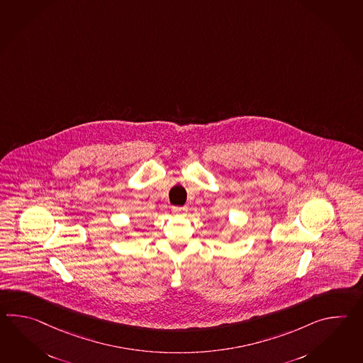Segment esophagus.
Instances as JSON below:
<instances>
[{"label":"esophagus","instance_id":"1","mask_svg":"<svg viewBox=\"0 0 363 363\" xmlns=\"http://www.w3.org/2000/svg\"><path fill=\"white\" fill-rule=\"evenodd\" d=\"M172 211L177 216H185L186 213H187V207H173Z\"/></svg>","mask_w":363,"mask_h":363}]
</instances>
